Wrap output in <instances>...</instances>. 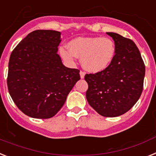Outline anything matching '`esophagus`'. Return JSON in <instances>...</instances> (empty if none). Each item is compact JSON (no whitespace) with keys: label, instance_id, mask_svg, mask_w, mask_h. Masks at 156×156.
Wrapping results in <instances>:
<instances>
[{"label":"esophagus","instance_id":"obj_1","mask_svg":"<svg viewBox=\"0 0 156 156\" xmlns=\"http://www.w3.org/2000/svg\"><path fill=\"white\" fill-rule=\"evenodd\" d=\"M85 72L84 71H82V70H81L80 71V77H81V78H84V77H85Z\"/></svg>","mask_w":156,"mask_h":156}]
</instances>
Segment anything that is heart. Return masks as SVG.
Returning a JSON list of instances; mask_svg holds the SVG:
<instances>
[{"label": "heart", "mask_w": 156, "mask_h": 156, "mask_svg": "<svg viewBox=\"0 0 156 156\" xmlns=\"http://www.w3.org/2000/svg\"><path fill=\"white\" fill-rule=\"evenodd\" d=\"M68 48H60L62 57L67 61H74L82 58V67L92 73L105 70L113 61L115 55V44L109 37H79L68 43Z\"/></svg>", "instance_id": "1"}]
</instances>
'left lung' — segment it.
<instances>
[{
  "mask_svg": "<svg viewBox=\"0 0 156 156\" xmlns=\"http://www.w3.org/2000/svg\"><path fill=\"white\" fill-rule=\"evenodd\" d=\"M115 44L113 61L105 70L86 74V99L104 117H117L130 110L143 91L145 66L140 51L130 39L108 32Z\"/></svg>",
  "mask_w": 156,
  "mask_h": 156,
  "instance_id": "8db88e82",
  "label": "left lung"
}]
</instances>
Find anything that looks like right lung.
Instances as JSON below:
<instances>
[{
	"label": "right lung",
	"mask_w": 156,
	"mask_h": 156,
	"mask_svg": "<svg viewBox=\"0 0 156 156\" xmlns=\"http://www.w3.org/2000/svg\"><path fill=\"white\" fill-rule=\"evenodd\" d=\"M60 35L55 30H37L11 53L7 78L9 94L30 117H53L80 80V70L65 67L57 54Z\"/></svg>",
	"instance_id": "add662e5"
}]
</instances>
